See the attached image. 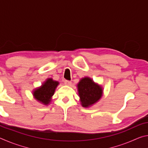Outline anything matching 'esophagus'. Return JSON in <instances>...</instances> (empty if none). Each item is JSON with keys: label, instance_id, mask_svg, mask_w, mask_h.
Segmentation results:
<instances>
[{"label": "esophagus", "instance_id": "esophagus-1", "mask_svg": "<svg viewBox=\"0 0 148 148\" xmlns=\"http://www.w3.org/2000/svg\"><path fill=\"white\" fill-rule=\"evenodd\" d=\"M64 84L67 85V86H71L72 82L71 81H69V80H64Z\"/></svg>", "mask_w": 148, "mask_h": 148}]
</instances>
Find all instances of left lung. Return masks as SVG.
<instances>
[{"mask_svg":"<svg viewBox=\"0 0 148 148\" xmlns=\"http://www.w3.org/2000/svg\"><path fill=\"white\" fill-rule=\"evenodd\" d=\"M77 89L82 106L87 108L101 98L102 89L89 77H84L77 84Z\"/></svg>","mask_w":148,"mask_h":148,"instance_id":"left-lung-1","label":"left lung"}]
</instances>
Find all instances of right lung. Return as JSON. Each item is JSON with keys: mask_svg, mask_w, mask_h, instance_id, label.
Wrapping results in <instances>:
<instances>
[{"mask_svg": "<svg viewBox=\"0 0 148 148\" xmlns=\"http://www.w3.org/2000/svg\"><path fill=\"white\" fill-rule=\"evenodd\" d=\"M58 85V82L53 81L51 78L47 79L41 87L34 90L33 92L34 98L43 104H48Z\"/></svg>", "mask_w": 148, "mask_h": 148, "instance_id": "1", "label": "right lung"}]
</instances>
